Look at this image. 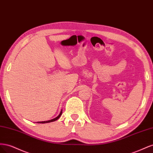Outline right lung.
Segmentation results:
<instances>
[{
  "instance_id": "right-lung-1",
  "label": "right lung",
  "mask_w": 153,
  "mask_h": 153,
  "mask_svg": "<svg viewBox=\"0 0 153 153\" xmlns=\"http://www.w3.org/2000/svg\"><path fill=\"white\" fill-rule=\"evenodd\" d=\"M62 110H61V113H60V114L58 115V116L57 117H55V118H54V119H52V120H49V121H42V122H37L38 123H50V122H53V121H56V120H57L60 117H61V114H62Z\"/></svg>"
}]
</instances>
